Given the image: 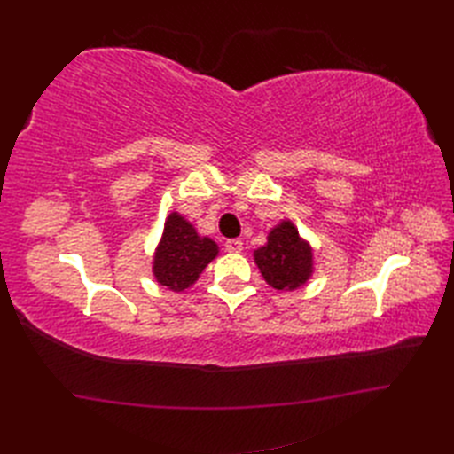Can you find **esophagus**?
Instances as JSON below:
<instances>
[{
    "label": "esophagus",
    "mask_w": 454,
    "mask_h": 454,
    "mask_svg": "<svg viewBox=\"0 0 454 454\" xmlns=\"http://www.w3.org/2000/svg\"><path fill=\"white\" fill-rule=\"evenodd\" d=\"M225 248H227L229 252H240V250H242V240H239V239H229V240H225Z\"/></svg>",
    "instance_id": "1"
}]
</instances>
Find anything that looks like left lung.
Wrapping results in <instances>:
<instances>
[{
  "instance_id": "8db88e82",
  "label": "left lung",
  "mask_w": 454,
  "mask_h": 454,
  "mask_svg": "<svg viewBox=\"0 0 454 454\" xmlns=\"http://www.w3.org/2000/svg\"><path fill=\"white\" fill-rule=\"evenodd\" d=\"M254 257L267 284L277 290H295L312 274V250L299 237L292 222H282L274 227L269 232L267 244L257 248Z\"/></svg>"
}]
</instances>
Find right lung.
Wrapping results in <instances>:
<instances>
[{"label": "right lung", "instance_id": "1", "mask_svg": "<svg viewBox=\"0 0 454 454\" xmlns=\"http://www.w3.org/2000/svg\"><path fill=\"white\" fill-rule=\"evenodd\" d=\"M217 255V244L208 237H199L195 227L172 212L164 223L162 239L153 259V274L160 286L184 292L195 284L204 267Z\"/></svg>", "mask_w": 454, "mask_h": 454}]
</instances>
